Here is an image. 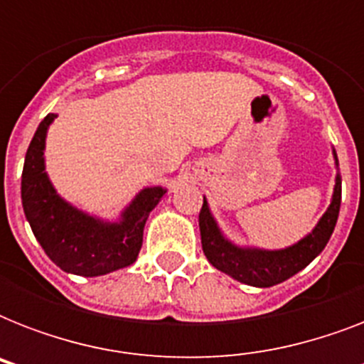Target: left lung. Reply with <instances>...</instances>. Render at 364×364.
I'll use <instances>...</instances> for the list:
<instances>
[{"mask_svg": "<svg viewBox=\"0 0 364 364\" xmlns=\"http://www.w3.org/2000/svg\"><path fill=\"white\" fill-rule=\"evenodd\" d=\"M333 154L336 168H338V156H336L334 149ZM340 200H342V177L340 173H336L331 205L310 234H306L304 238L285 249H260L243 247V245L230 242L217 225L210 204L204 196V205H202L198 217L204 255L217 270L225 272L236 282L251 285V287L277 285V283L293 277L294 274H299L300 270H304L306 266L325 249L327 242L333 236L336 221H338Z\"/></svg>", "mask_w": 364, "mask_h": 364, "instance_id": "1", "label": "left lung"}]
</instances>
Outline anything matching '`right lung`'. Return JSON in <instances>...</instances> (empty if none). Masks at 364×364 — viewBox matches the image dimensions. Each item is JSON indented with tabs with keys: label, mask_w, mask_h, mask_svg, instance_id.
Returning <instances> with one entry per match:
<instances>
[{
	"label": "right lung",
	"mask_w": 364,
	"mask_h": 364,
	"mask_svg": "<svg viewBox=\"0 0 364 364\" xmlns=\"http://www.w3.org/2000/svg\"><path fill=\"white\" fill-rule=\"evenodd\" d=\"M56 117L48 113L43 119L26 153L20 191L31 232L48 259L68 274L96 277L134 264L149 213L168 191L141 188L117 221H105L70 204L56 193L45 171V141Z\"/></svg>",
	"instance_id": "right-lung-1"
}]
</instances>
